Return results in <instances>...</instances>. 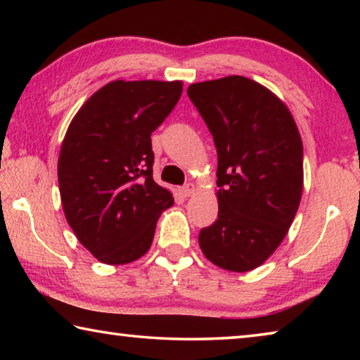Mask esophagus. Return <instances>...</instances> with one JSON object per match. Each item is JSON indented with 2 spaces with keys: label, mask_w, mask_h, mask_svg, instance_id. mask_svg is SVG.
<instances>
[{
  "label": "esophagus",
  "mask_w": 360,
  "mask_h": 360,
  "mask_svg": "<svg viewBox=\"0 0 360 360\" xmlns=\"http://www.w3.org/2000/svg\"><path fill=\"white\" fill-rule=\"evenodd\" d=\"M179 193H181L184 198L192 197V195L195 193V186L192 184V182H188V184H186L184 187L179 188Z\"/></svg>",
  "instance_id": "34e87169"
}]
</instances>
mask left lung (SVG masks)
Masks as SVG:
<instances>
[{"mask_svg":"<svg viewBox=\"0 0 360 360\" xmlns=\"http://www.w3.org/2000/svg\"><path fill=\"white\" fill-rule=\"evenodd\" d=\"M217 149V221L203 229L205 257L227 271L260 266L288 235L303 191V144L285 103L243 76L191 84Z\"/></svg>","mask_w":360,"mask_h":360,"instance_id":"8db88e82","label":"left lung"}]
</instances>
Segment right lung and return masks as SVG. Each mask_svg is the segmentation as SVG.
Wrapping results in <instances>:
<instances>
[{"mask_svg": "<svg viewBox=\"0 0 360 360\" xmlns=\"http://www.w3.org/2000/svg\"><path fill=\"white\" fill-rule=\"evenodd\" d=\"M181 81H112L70 122L58 155L66 222L79 243L108 265L149 251L158 217L174 198L152 178L150 135L173 111Z\"/></svg>", "mask_w": 360, "mask_h": 360, "instance_id": "right-lung-1", "label": "right lung"}]
</instances>
